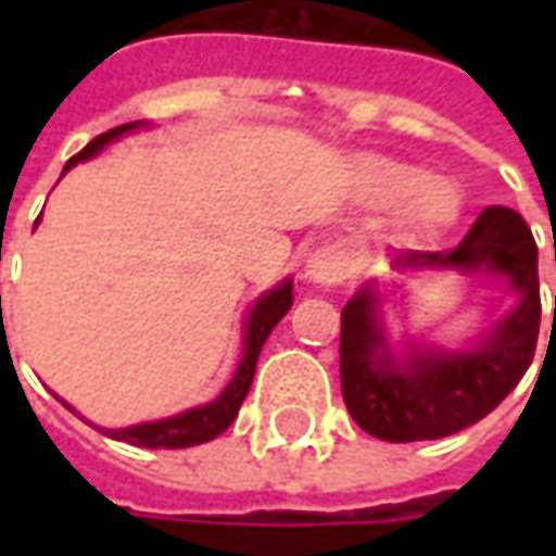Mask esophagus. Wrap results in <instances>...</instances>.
<instances>
[{"label": "esophagus", "mask_w": 556, "mask_h": 556, "mask_svg": "<svg viewBox=\"0 0 556 556\" xmlns=\"http://www.w3.org/2000/svg\"><path fill=\"white\" fill-rule=\"evenodd\" d=\"M355 268V250L346 238H328L318 247H312L309 260H306V278L321 285V288H333L343 285Z\"/></svg>", "instance_id": "1"}]
</instances>
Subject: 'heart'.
I'll return each instance as SVG.
<instances>
[{"instance_id": "heart-1", "label": "heart", "mask_w": 556, "mask_h": 556, "mask_svg": "<svg viewBox=\"0 0 556 556\" xmlns=\"http://www.w3.org/2000/svg\"><path fill=\"white\" fill-rule=\"evenodd\" d=\"M365 191L377 206H399L402 203V225L408 238L420 244L439 241L452 231L460 219L458 185L445 179H427V173L412 163L374 157L362 169Z\"/></svg>"}]
</instances>
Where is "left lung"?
<instances>
[{"label":"left lung","mask_w":556,"mask_h":556,"mask_svg":"<svg viewBox=\"0 0 556 556\" xmlns=\"http://www.w3.org/2000/svg\"><path fill=\"white\" fill-rule=\"evenodd\" d=\"M390 266L473 275L510 296V309L489 315L455 350L415 337L395 350L377 281H365L343 306L340 387L355 424L387 442L452 437L498 408L532 365L542 325L539 247L520 213L489 206L455 250L390 253Z\"/></svg>","instance_id":"1"}]
</instances>
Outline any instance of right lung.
Returning a JSON list of instances; mask_svg holds the SVG:
<instances>
[{"label":"right lung","instance_id":"1","mask_svg":"<svg viewBox=\"0 0 556 556\" xmlns=\"http://www.w3.org/2000/svg\"><path fill=\"white\" fill-rule=\"evenodd\" d=\"M136 129H148V123H144V119H136V123H123L117 129H108L104 136H98V139L89 141L76 157H71L67 166H64V173H67L71 166H76V163L92 161V157L101 154L111 141L123 139V136H129V132H136ZM64 173H61V176H64ZM36 223H39V219H36ZM290 306H293V281H290V278H285L281 285H275L271 290H266L263 296H256V303L247 312L244 328H241V331H244L241 365H238L235 377L228 380V387H225L223 393L216 395L213 402L198 405V408H188L182 415L163 417V420H148V424H136V427H119V430L98 427V424L86 420V417H83V420L92 424L98 433L117 439V442L139 445V448H191V445H201V442L216 439L235 424L238 408H241V402H244L247 393H250V383H253V374H256V358L263 353V343L268 340L271 328L288 315ZM58 399H61V395H58ZM61 405L74 412V405H67L64 399H61Z\"/></svg>","mask_w":556,"mask_h":556}]
</instances>
